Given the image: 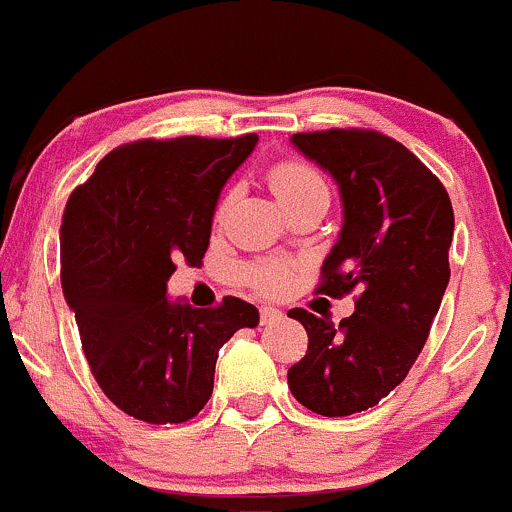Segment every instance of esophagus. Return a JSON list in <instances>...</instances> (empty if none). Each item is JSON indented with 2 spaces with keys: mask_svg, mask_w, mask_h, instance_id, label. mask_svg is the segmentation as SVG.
I'll list each match as a JSON object with an SVG mask.
<instances>
[{
  "mask_svg": "<svg viewBox=\"0 0 512 512\" xmlns=\"http://www.w3.org/2000/svg\"><path fill=\"white\" fill-rule=\"evenodd\" d=\"M281 318H283V313L278 308H273V305H263L261 308V325H271Z\"/></svg>",
  "mask_w": 512,
  "mask_h": 512,
  "instance_id": "esophagus-1",
  "label": "esophagus"
}]
</instances>
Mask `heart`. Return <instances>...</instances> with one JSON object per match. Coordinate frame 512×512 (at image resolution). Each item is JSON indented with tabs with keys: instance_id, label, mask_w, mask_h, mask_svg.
<instances>
[{
	"instance_id": "heart-1",
	"label": "heart",
	"mask_w": 512,
	"mask_h": 512,
	"mask_svg": "<svg viewBox=\"0 0 512 512\" xmlns=\"http://www.w3.org/2000/svg\"><path fill=\"white\" fill-rule=\"evenodd\" d=\"M268 179H271L273 192L281 199L283 207H286L288 202H293V199H300L305 197V194L325 189L323 177H320L313 167L298 160H283L278 162V165H273L271 172H268ZM221 212H224V204L219 207V217ZM244 276L246 281L254 288H258L261 293H278L288 286L291 268L281 261H263L246 268Z\"/></svg>"
}]
</instances>
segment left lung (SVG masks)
<instances>
[{
	"mask_svg": "<svg viewBox=\"0 0 512 512\" xmlns=\"http://www.w3.org/2000/svg\"><path fill=\"white\" fill-rule=\"evenodd\" d=\"M291 142L333 175L342 197L345 219L318 293L360 295L340 325L288 310L308 333L288 387L310 412L350 416L402 384L429 337L451 276L453 207L439 177L387 135L333 128L295 133Z\"/></svg>",
	"mask_w": 512,
	"mask_h": 512,
	"instance_id": "left-lung-1",
	"label": "left lung"
}]
</instances>
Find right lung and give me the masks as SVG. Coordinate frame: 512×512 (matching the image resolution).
I'll use <instances>...</instances> for the list:
<instances>
[{"label":"right lung","mask_w":512,"mask_h":512,"mask_svg":"<svg viewBox=\"0 0 512 512\" xmlns=\"http://www.w3.org/2000/svg\"><path fill=\"white\" fill-rule=\"evenodd\" d=\"M241 138L138 140L115 147L73 189L61 221V286L105 397L147 424H182L214 389L219 347L258 310L167 300L175 261L207 254L226 179L254 152Z\"/></svg>","instance_id":"1"}]
</instances>
